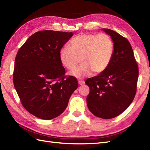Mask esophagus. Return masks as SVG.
<instances>
[{
    "instance_id": "obj_1",
    "label": "esophagus",
    "mask_w": 150,
    "mask_h": 150,
    "mask_svg": "<svg viewBox=\"0 0 150 150\" xmlns=\"http://www.w3.org/2000/svg\"><path fill=\"white\" fill-rule=\"evenodd\" d=\"M78 83H79V85H82V84L84 83V81H83V80H78Z\"/></svg>"
}]
</instances>
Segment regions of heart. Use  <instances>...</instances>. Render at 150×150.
<instances>
[{
    "mask_svg": "<svg viewBox=\"0 0 150 150\" xmlns=\"http://www.w3.org/2000/svg\"><path fill=\"white\" fill-rule=\"evenodd\" d=\"M69 47L61 48L59 59L68 70H74L80 61L82 64L70 75L82 78L92 71L99 74L108 67L112 59L114 43L112 38L105 33H82L69 42Z\"/></svg>",
    "mask_w": 150,
    "mask_h": 150,
    "instance_id": "b5f03b06",
    "label": "heart"
}]
</instances>
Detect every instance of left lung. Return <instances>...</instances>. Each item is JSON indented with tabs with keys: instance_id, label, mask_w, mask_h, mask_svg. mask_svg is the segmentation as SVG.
Instances as JSON below:
<instances>
[{
	"instance_id": "8db88e82",
	"label": "left lung",
	"mask_w": 150,
	"mask_h": 150,
	"mask_svg": "<svg viewBox=\"0 0 150 150\" xmlns=\"http://www.w3.org/2000/svg\"><path fill=\"white\" fill-rule=\"evenodd\" d=\"M101 30L112 38L113 55L104 71L86 80L90 89L87 105L95 116L110 119L124 112L131 104L136 93L139 71L128 40L112 30Z\"/></svg>"
}]
</instances>
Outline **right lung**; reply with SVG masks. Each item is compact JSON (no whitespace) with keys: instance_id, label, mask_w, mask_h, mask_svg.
<instances>
[{"instance_id":"add662e5","label":"right lung","mask_w":150,"mask_h":150,"mask_svg":"<svg viewBox=\"0 0 150 150\" xmlns=\"http://www.w3.org/2000/svg\"><path fill=\"white\" fill-rule=\"evenodd\" d=\"M72 32L44 30L30 36L15 59L14 86L24 108L44 120L58 117L78 87L74 76H66L59 51Z\"/></svg>"}]
</instances>
